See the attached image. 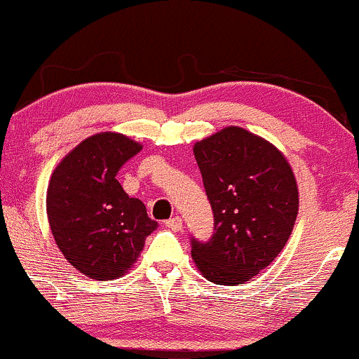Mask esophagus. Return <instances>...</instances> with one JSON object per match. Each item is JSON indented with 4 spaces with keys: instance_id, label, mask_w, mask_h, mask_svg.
Returning a JSON list of instances; mask_svg holds the SVG:
<instances>
[{
    "instance_id": "esophagus-1",
    "label": "esophagus",
    "mask_w": 359,
    "mask_h": 359,
    "mask_svg": "<svg viewBox=\"0 0 359 359\" xmlns=\"http://www.w3.org/2000/svg\"><path fill=\"white\" fill-rule=\"evenodd\" d=\"M165 226L168 229H172V231H182V228H184V222H182V217H179V216H174V217H170V219H168L167 222H165Z\"/></svg>"
}]
</instances>
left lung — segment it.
Returning a JSON list of instances; mask_svg holds the SVG:
<instances>
[{"mask_svg": "<svg viewBox=\"0 0 359 359\" xmlns=\"http://www.w3.org/2000/svg\"><path fill=\"white\" fill-rule=\"evenodd\" d=\"M214 212L209 241L192 238L197 270L216 285L250 282L287 245L299 211V189L278 148L240 126L222 128L194 145Z\"/></svg>", "mask_w": 359, "mask_h": 359, "instance_id": "left-lung-1", "label": "left lung"}]
</instances>
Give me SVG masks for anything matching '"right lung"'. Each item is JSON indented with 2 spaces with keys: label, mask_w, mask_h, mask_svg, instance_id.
Returning <instances> with one entry per match:
<instances>
[{
  "label": "right lung",
  "mask_w": 359,
  "mask_h": 359,
  "mask_svg": "<svg viewBox=\"0 0 359 359\" xmlns=\"http://www.w3.org/2000/svg\"><path fill=\"white\" fill-rule=\"evenodd\" d=\"M142 145L104 131L60 160L47 189V216L65 259L94 280H113L133 266L156 229L145 204L123 191L116 175Z\"/></svg>",
  "instance_id": "obj_1"
}]
</instances>
